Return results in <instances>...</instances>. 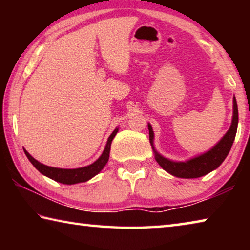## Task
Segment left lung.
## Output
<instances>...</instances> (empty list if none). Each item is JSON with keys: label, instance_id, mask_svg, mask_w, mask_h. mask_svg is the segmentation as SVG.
<instances>
[{"label": "left lung", "instance_id": "left-lung-1", "mask_svg": "<svg viewBox=\"0 0 250 250\" xmlns=\"http://www.w3.org/2000/svg\"><path fill=\"white\" fill-rule=\"evenodd\" d=\"M237 125H238V108H237L236 98H232V119L231 125L224 137L210 150L200 155L194 156L186 161H173L161 155L154 147V132L150 124H147L150 135V143L154 152V159L164 171L171 175L182 179H196L204 176L209 172L216 170L226 159L229 153L232 143H234Z\"/></svg>", "mask_w": 250, "mask_h": 250}]
</instances>
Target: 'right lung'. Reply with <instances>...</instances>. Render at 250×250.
Segmentation results:
<instances>
[{
	"label": "right lung",
	"instance_id": "add662e5",
	"mask_svg": "<svg viewBox=\"0 0 250 250\" xmlns=\"http://www.w3.org/2000/svg\"><path fill=\"white\" fill-rule=\"evenodd\" d=\"M118 130H119V128H116L113 130V132L110 134V137L107 140V143H105L104 150L103 151V153H101L99 158L97 159L94 163H91L87 167H77V168H59V167H48L34 159L25 149H24V152L25 154H26L27 159L31 161V163L35 167L36 170H39L43 175L47 176L49 179H52L56 182H59V183L67 184V185L82 183V182H87L90 179H92L94 176H96L101 170H103L105 164H107L109 160L111 142L113 140V138L116 137Z\"/></svg>",
	"mask_w": 250,
	"mask_h": 250
}]
</instances>
